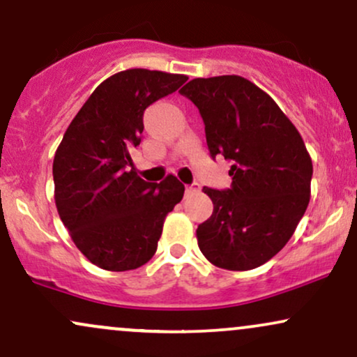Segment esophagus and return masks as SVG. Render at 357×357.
Wrapping results in <instances>:
<instances>
[{"instance_id": "obj_1", "label": "esophagus", "mask_w": 357, "mask_h": 357, "mask_svg": "<svg viewBox=\"0 0 357 357\" xmlns=\"http://www.w3.org/2000/svg\"><path fill=\"white\" fill-rule=\"evenodd\" d=\"M201 191V184L199 183H192L190 186H186V192L188 195H195V192Z\"/></svg>"}]
</instances>
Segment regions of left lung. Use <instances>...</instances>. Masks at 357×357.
<instances>
[{"label": "left lung", "mask_w": 357, "mask_h": 357, "mask_svg": "<svg viewBox=\"0 0 357 357\" xmlns=\"http://www.w3.org/2000/svg\"><path fill=\"white\" fill-rule=\"evenodd\" d=\"M179 93L199 109L213 160L233 162L229 190L203 188L214 209L197 226V246L218 268L255 269L286 246L306 213L311 156L273 98L246 78H196Z\"/></svg>", "instance_id": "left-lung-1"}]
</instances>
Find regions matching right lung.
Instances as JSON below:
<instances>
[{
  "mask_svg": "<svg viewBox=\"0 0 357 357\" xmlns=\"http://www.w3.org/2000/svg\"><path fill=\"white\" fill-rule=\"evenodd\" d=\"M186 79L141 68L116 73L94 89L56 149V208L76 248L98 268L130 271L148 263L166 214L183 199L176 176L144 181L130 153L141 143L144 109Z\"/></svg>",
  "mask_w": 357,
  "mask_h": 357,
  "instance_id": "right-lung-1",
  "label": "right lung"
}]
</instances>
